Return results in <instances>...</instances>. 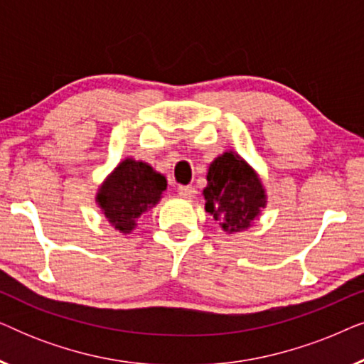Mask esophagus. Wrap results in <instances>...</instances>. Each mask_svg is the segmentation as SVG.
Segmentation results:
<instances>
[{
  "label": "esophagus",
  "mask_w": 364,
  "mask_h": 364,
  "mask_svg": "<svg viewBox=\"0 0 364 364\" xmlns=\"http://www.w3.org/2000/svg\"><path fill=\"white\" fill-rule=\"evenodd\" d=\"M178 196L181 197H183V198H193L196 197V188L193 187H191V186H181L178 187Z\"/></svg>",
  "instance_id": "34e87169"
}]
</instances>
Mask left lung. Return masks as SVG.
<instances>
[{"instance_id": "1", "label": "left lung", "mask_w": 364, "mask_h": 364, "mask_svg": "<svg viewBox=\"0 0 364 364\" xmlns=\"http://www.w3.org/2000/svg\"><path fill=\"white\" fill-rule=\"evenodd\" d=\"M205 210L223 230L242 232L252 225L267 205V193L255 171L228 151L210 164L207 187L203 188Z\"/></svg>"}]
</instances>
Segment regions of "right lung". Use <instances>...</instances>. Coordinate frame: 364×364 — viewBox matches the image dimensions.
Here are the masks:
<instances>
[{
  "label": "right lung",
  "instance_id": "obj_1",
  "mask_svg": "<svg viewBox=\"0 0 364 364\" xmlns=\"http://www.w3.org/2000/svg\"><path fill=\"white\" fill-rule=\"evenodd\" d=\"M166 188L167 181L162 173L146 162L129 157L102 182L96 202L116 230L131 233L137 218L157 205Z\"/></svg>",
  "mask_w": 364,
  "mask_h": 364
}]
</instances>
